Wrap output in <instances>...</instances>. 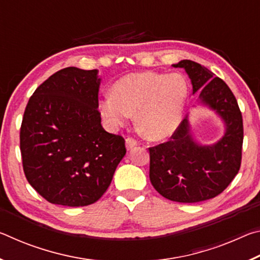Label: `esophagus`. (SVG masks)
<instances>
[{
	"label": "esophagus",
	"instance_id": "esophagus-1",
	"mask_svg": "<svg viewBox=\"0 0 260 260\" xmlns=\"http://www.w3.org/2000/svg\"><path fill=\"white\" fill-rule=\"evenodd\" d=\"M136 146H138V141L134 140V139H132V138H127L126 139V148H127V150H132V149H133Z\"/></svg>",
	"mask_w": 260,
	"mask_h": 260
}]
</instances>
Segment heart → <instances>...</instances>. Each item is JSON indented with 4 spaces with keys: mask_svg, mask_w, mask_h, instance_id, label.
Returning a JSON list of instances; mask_svg holds the SVG:
<instances>
[{
    "mask_svg": "<svg viewBox=\"0 0 260 260\" xmlns=\"http://www.w3.org/2000/svg\"><path fill=\"white\" fill-rule=\"evenodd\" d=\"M188 99V83L181 74L151 71L126 74L114 82L111 93L99 102L109 128L117 129L132 118L152 141L172 136L181 125Z\"/></svg>",
    "mask_w": 260,
    "mask_h": 260,
    "instance_id": "1",
    "label": "heart"
}]
</instances>
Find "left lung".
<instances>
[{"label":"left lung","mask_w":260,"mask_h":260,"mask_svg":"<svg viewBox=\"0 0 260 260\" xmlns=\"http://www.w3.org/2000/svg\"><path fill=\"white\" fill-rule=\"evenodd\" d=\"M183 69L190 79L197 105L214 112L223 124V134L212 144L196 139L189 116L172 140L150 150V181L165 199L180 203H197L222 192L241 166L243 121L225 82L201 64L183 59L173 64Z\"/></svg>","instance_id":"8db88e82"}]
</instances>
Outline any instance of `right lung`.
<instances>
[{"label":"right lung","mask_w":260,"mask_h":260,"mask_svg":"<svg viewBox=\"0 0 260 260\" xmlns=\"http://www.w3.org/2000/svg\"><path fill=\"white\" fill-rule=\"evenodd\" d=\"M99 70L67 68L37 88L25 109L20 151L26 179L52 204L86 206L107 191L125 140L101 124Z\"/></svg>","instance_id":"right-lung-1"}]
</instances>
